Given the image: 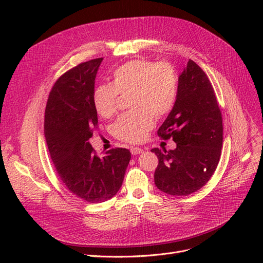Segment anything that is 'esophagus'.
<instances>
[{"mask_svg":"<svg viewBox=\"0 0 263 263\" xmlns=\"http://www.w3.org/2000/svg\"><path fill=\"white\" fill-rule=\"evenodd\" d=\"M130 153H132L134 156H136V155H139V154H141V153H144V150H142L141 148H138V147H132V148H130Z\"/></svg>","mask_w":263,"mask_h":263,"instance_id":"1","label":"esophagus"}]
</instances>
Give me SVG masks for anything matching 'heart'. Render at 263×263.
<instances>
[{
	"label": "heart",
	"mask_w": 263,
	"mask_h": 263,
	"mask_svg": "<svg viewBox=\"0 0 263 263\" xmlns=\"http://www.w3.org/2000/svg\"><path fill=\"white\" fill-rule=\"evenodd\" d=\"M178 81L177 71L170 63L132 60L114 71L110 84L95 89L94 106L102 117L110 118L116 114L118 94L130 93L129 106L134 110L119 116L114 133L118 139L137 144L154 128L155 116L162 117L172 109Z\"/></svg>",
	"instance_id": "obj_1"
}]
</instances>
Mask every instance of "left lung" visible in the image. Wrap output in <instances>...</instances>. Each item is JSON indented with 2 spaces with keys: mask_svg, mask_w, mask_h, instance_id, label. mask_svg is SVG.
<instances>
[{
  "mask_svg": "<svg viewBox=\"0 0 263 263\" xmlns=\"http://www.w3.org/2000/svg\"><path fill=\"white\" fill-rule=\"evenodd\" d=\"M158 136L172 138L177 148L151 149L158 157L155 184L162 192L186 196L203 187L217 168L222 146V121L208 76L193 60L179 76L174 105Z\"/></svg>",
  "mask_w": 263,
  "mask_h": 263,
  "instance_id": "obj_1",
  "label": "left lung"
}]
</instances>
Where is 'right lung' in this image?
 I'll list each match as a JSON object with an SVG mask.
<instances>
[{
    "instance_id": "1",
    "label": "right lung",
    "mask_w": 263,
    "mask_h": 263,
    "mask_svg": "<svg viewBox=\"0 0 263 263\" xmlns=\"http://www.w3.org/2000/svg\"><path fill=\"white\" fill-rule=\"evenodd\" d=\"M102 60L80 63L61 76L45 112L46 142L58 176L71 193L89 203L116 195L130 160L128 149H110L99 156L89 142L98 126L93 95Z\"/></svg>"
}]
</instances>
